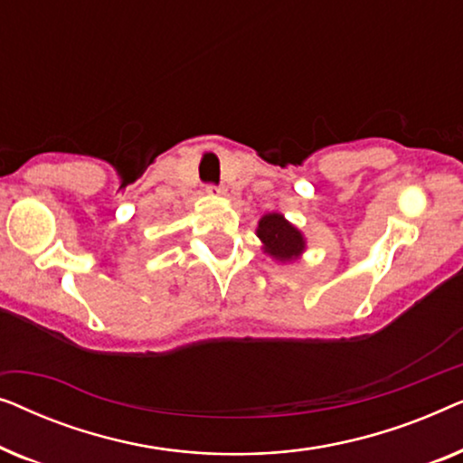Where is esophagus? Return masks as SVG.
Segmentation results:
<instances>
[{"mask_svg": "<svg viewBox=\"0 0 463 463\" xmlns=\"http://www.w3.org/2000/svg\"><path fill=\"white\" fill-rule=\"evenodd\" d=\"M206 192H208V194H223L225 189L221 187V185H214V183H208V185H206Z\"/></svg>", "mask_w": 463, "mask_h": 463, "instance_id": "34e87169", "label": "esophagus"}]
</instances>
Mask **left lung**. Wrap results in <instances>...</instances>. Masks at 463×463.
Listing matches in <instances>:
<instances>
[{"instance_id":"obj_1","label":"left lung","mask_w":463,"mask_h":463,"mask_svg":"<svg viewBox=\"0 0 463 463\" xmlns=\"http://www.w3.org/2000/svg\"><path fill=\"white\" fill-rule=\"evenodd\" d=\"M257 236L263 240L265 250L269 252L271 257L280 259V261H290L299 252L306 249V242H303V236L299 230H295L288 221H284L282 214H265V217L259 221Z\"/></svg>"}]
</instances>
